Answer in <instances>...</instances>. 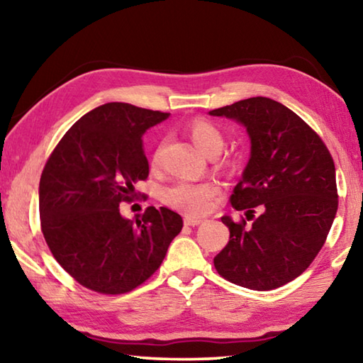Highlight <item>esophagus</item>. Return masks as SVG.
<instances>
[{
    "label": "esophagus",
    "mask_w": 363,
    "mask_h": 363,
    "mask_svg": "<svg viewBox=\"0 0 363 363\" xmlns=\"http://www.w3.org/2000/svg\"><path fill=\"white\" fill-rule=\"evenodd\" d=\"M201 223H203V219H201V218H195V216H186V218H184V224H186V225L195 227V225H199Z\"/></svg>",
    "instance_id": "1"
}]
</instances>
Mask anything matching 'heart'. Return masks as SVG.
Segmentation results:
<instances>
[{"label": "heart", "mask_w": 363, "mask_h": 363, "mask_svg": "<svg viewBox=\"0 0 363 363\" xmlns=\"http://www.w3.org/2000/svg\"><path fill=\"white\" fill-rule=\"evenodd\" d=\"M189 134L194 144L206 155H216L224 147V134L214 123L199 118L189 126ZM160 150L153 155V162L158 163ZM219 192V186L213 181H190L179 179L164 187L162 200L168 206L189 214H203L210 210L211 201Z\"/></svg>", "instance_id": "heart-1"}]
</instances>
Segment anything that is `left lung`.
<instances>
[{"mask_svg": "<svg viewBox=\"0 0 363 363\" xmlns=\"http://www.w3.org/2000/svg\"><path fill=\"white\" fill-rule=\"evenodd\" d=\"M210 115L242 123L251 139L250 162L230 195L245 214L220 218L230 237L214 267L235 285L274 290L299 277L327 240L337 211L335 162L303 118L269 97Z\"/></svg>", "mask_w": 363, "mask_h": 363, "instance_id": "obj_1", "label": "left lung"}]
</instances>
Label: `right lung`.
<instances>
[{"label": "right lung", "instance_id": "right-lung-1", "mask_svg": "<svg viewBox=\"0 0 363 363\" xmlns=\"http://www.w3.org/2000/svg\"><path fill=\"white\" fill-rule=\"evenodd\" d=\"M169 113L108 102L83 115L49 155L40 179L41 232L79 285L123 294L149 280L182 229L179 214L149 206L133 223L120 214L149 176L143 134Z\"/></svg>", "mask_w": 363, "mask_h": 363}]
</instances>
